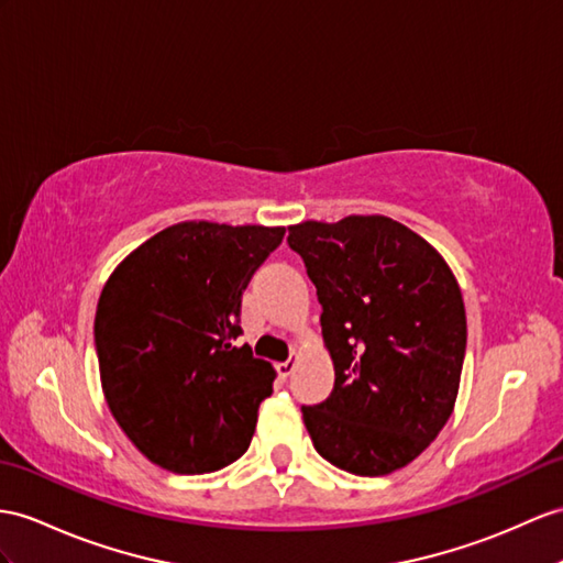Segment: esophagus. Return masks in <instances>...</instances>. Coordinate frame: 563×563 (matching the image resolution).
I'll return each instance as SVG.
<instances>
[{
    "mask_svg": "<svg viewBox=\"0 0 563 563\" xmlns=\"http://www.w3.org/2000/svg\"><path fill=\"white\" fill-rule=\"evenodd\" d=\"M298 358H300V353H298V351H294L289 361H284V363H279V365H277V373H279L282 377H289V375L294 373V369H296V365H298Z\"/></svg>",
    "mask_w": 563,
    "mask_h": 563,
    "instance_id": "obj_1",
    "label": "esophagus"
}]
</instances>
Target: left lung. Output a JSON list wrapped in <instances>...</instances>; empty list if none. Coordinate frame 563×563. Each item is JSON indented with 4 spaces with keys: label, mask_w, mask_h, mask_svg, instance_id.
I'll list each match as a JSON object with an SVG mask.
<instances>
[{
    "label": "left lung",
    "mask_w": 563,
    "mask_h": 563,
    "mask_svg": "<svg viewBox=\"0 0 563 563\" xmlns=\"http://www.w3.org/2000/svg\"><path fill=\"white\" fill-rule=\"evenodd\" d=\"M322 306L334 389L303 406L318 454L379 477L416 461L454 413L465 355L461 286L440 251L385 214L289 227Z\"/></svg>",
    "instance_id": "left-lung-1"
}]
</instances>
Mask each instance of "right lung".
Here are the masks:
<instances>
[{"mask_svg":"<svg viewBox=\"0 0 563 563\" xmlns=\"http://www.w3.org/2000/svg\"><path fill=\"white\" fill-rule=\"evenodd\" d=\"M284 227L188 219L109 274L95 312L104 401L159 468L202 475L249 449L274 367L241 334V296Z\"/></svg>","mask_w":563,"mask_h":563,"instance_id":"add662e5","label":"right lung"}]
</instances>
